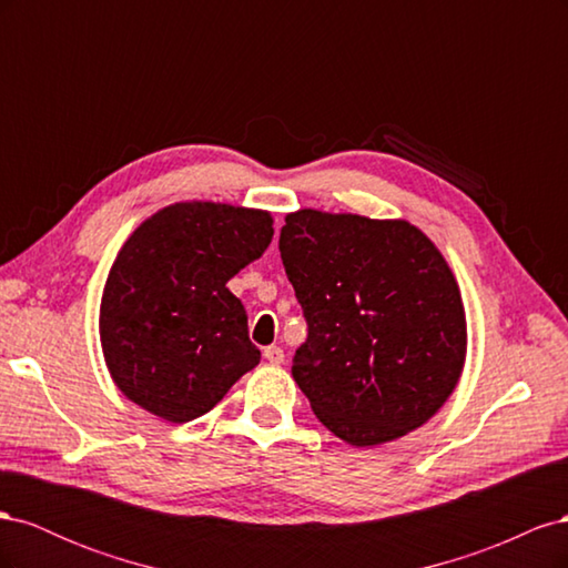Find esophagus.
<instances>
[{"mask_svg": "<svg viewBox=\"0 0 568 568\" xmlns=\"http://www.w3.org/2000/svg\"><path fill=\"white\" fill-rule=\"evenodd\" d=\"M263 355H265V359H267L270 365H282L284 363V351L280 346H267L263 351Z\"/></svg>", "mask_w": 568, "mask_h": 568, "instance_id": "1", "label": "esophagus"}]
</instances>
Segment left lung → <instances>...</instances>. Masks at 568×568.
I'll list each match as a JSON object with an SVG mask.
<instances>
[{"label": "left lung", "instance_id": "1", "mask_svg": "<svg viewBox=\"0 0 568 568\" xmlns=\"http://www.w3.org/2000/svg\"><path fill=\"white\" fill-rule=\"evenodd\" d=\"M280 253L307 322L291 374L317 419L355 448L432 419L467 357L455 274L405 220L303 209Z\"/></svg>", "mask_w": 568, "mask_h": 568}]
</instances>
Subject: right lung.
<instances>
[{
  "label": "right lung",
  "instance_id": "right-lung-1",
  "mask_svg": "<svg viewBox=\"0 0 568 568\" xmlns=\"http://www.w3.org/2000/svg\"><path fill=\"white\" fill-rule=\"evenodd\" d=\"M272 234L267 211L213 201L173 203L130 234L99 311L101 351L128 400L184 424L261 363L227 282Z\"/></svg>",
  "mask_w": 568,
  "mask_h": 568
}]
</instances>
